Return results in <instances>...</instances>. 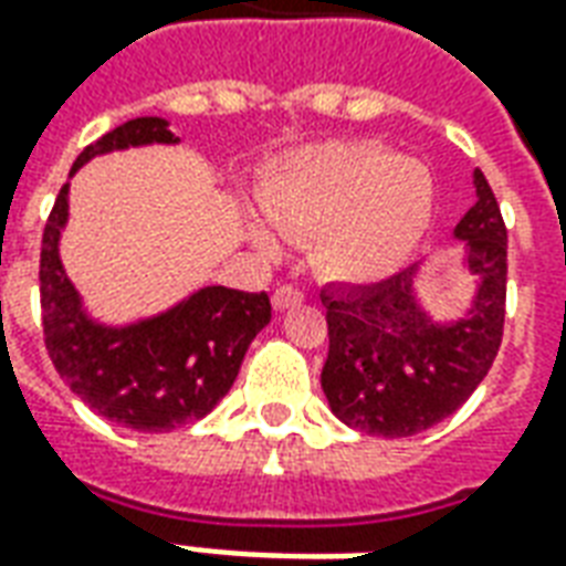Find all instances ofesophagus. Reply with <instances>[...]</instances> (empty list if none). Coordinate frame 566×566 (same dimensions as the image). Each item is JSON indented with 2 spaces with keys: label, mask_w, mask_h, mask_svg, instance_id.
I'll list each match as a JSON object with an SVG mask.
<instances>
[{
  "label": "esophagus",
  "mask_w": 566,
  "mask_h": 566,
  "mask_svg": "<svg viewBox=\"0 0 566 566\" xmlns=\"http://www.w3.org/2000/svg\"><path fill=\"white\" fill-rule=\"evenodd\" d=\"M303 300H306V296H303L300 287H294V284H282V287H275V294H272V306L279 308V312H284V308L300 306Z\"/></svg>",
  "instance_id": "1"
}]
</instances>
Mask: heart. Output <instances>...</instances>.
<instances>
[{"instance_id": "heart-1", "label": "heart", "mask_w": 566, "mask_h": 566, "mask_svg": "<svg viewBox=\"0 0 566 566\" xmlns=\"http://www.w3.org/2000/svg\"><path fill=\"white\" fill-rule=\"evenodd\" d=\"M260 211L282 235L315 239L321 275L379 284L403 270L424 242L437 190L421 163L369 142H321L287 150L258 185ZM263 254L279 239L263 221L245 223Z\"/></svg>"}]
</instances>
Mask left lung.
I'll return each instance as SVG.
<instances>
[{
  "label": "left lung",
  "mask_w": 566,
  "mask_h": 566,
  "mask_svg": "<svg viewBox=\"0 0 566 566\" xmlns=\"http://www.w3.org/2000/svg\"><path fill=\"white\" fill-rule=\"evenodd\" d=\"M454 227L473 296L463 315L433 318L418 296L421 263L367 287H324L331 352L321 388L331 412L360 433L416 437L458 412L494 364L506 306V227L485 175Z\"/></svg>",
  "instance_id": "obj_1"
}]
</instances>
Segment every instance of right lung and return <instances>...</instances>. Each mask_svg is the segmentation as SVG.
Masks as SVG:
<instances>
[{"mask_svg":"<svg viewBox=\"0 0 566 566\" xmlns=\"http://www.w3.org/2000/svg\"><path fill=\"white\" fill-rule=\"evenodd\" d=\"M145 145H178L166 117H133L81 150L75 175L93 157ZM69 223V181L42 235V324L60 379L96 416L142 433H166L209 416L233 388L248 345L272 318L270 296L206 284L148 318L108 324L60 260Z\"/></svg>","mask_w":566,"mask_h":566,"instance_id":"obj_1","label":"right lung"}]
</instances>
